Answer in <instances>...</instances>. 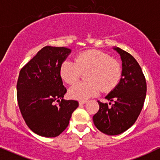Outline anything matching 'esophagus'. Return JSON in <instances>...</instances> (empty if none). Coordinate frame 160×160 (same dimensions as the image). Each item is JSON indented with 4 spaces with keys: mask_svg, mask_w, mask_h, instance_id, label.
I'll return each instance as SVG.
<instances>
[{
    "mask_svg": "<svg viewBox=\"0 0 160 160\" xmlns=\"http://www.w3.org/2000/svg\"><path fill=\"white\" fill-rule=\"evenodd\" d=\"M87 102V100H80V102H79V104L80 105H83V104H85Z\"/></svg>",
    "mask_w": 160,
    "mask_h": 160,
    "instance_id": "obj_1",
    "label": "esophagus"
}]
</instances>
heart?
Instances as JSON below:
<instances>
[{"instance_id": "b5f03b06", "label": "heart", "mask_w": 160, "mask_h": 160, "mask_svg": "<svg viewBox=\"0 0 160 160\" xmlns=\"http://www.w3.org/2000/svg\"><path fill=\"white\" fill-rule=\"evenodd\" d=\"M88 82H80L69 90V97L77 100H86L103 91H111L122 77V67L108 54L97 50H90L78 54L75 62L66 60L60 66L61 78L68 84H73L83 73Z\"/></svg>"}]
</instances>
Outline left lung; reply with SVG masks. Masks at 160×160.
Listing matches in <instances>:
<instances>
[{
  "label": "left lung",
  "instance_id": "1",
  "mask_svg": "<svg viewBox=\"0 0 160 160\" xmlns=\"http://www.w3.org/2000/svg\"><path fill=\"white\" fill-rule=\"evenodd\" d=\"M122 59V77L117 86L105 97L109 105L98 101L99 110L93 116L96 128L107 135H117L129 129L143 108L147 85L135 58L119 48H114Z\"/></svg>",
  "mask_w": 160,
  "mask_h": 160
}]
</instances>
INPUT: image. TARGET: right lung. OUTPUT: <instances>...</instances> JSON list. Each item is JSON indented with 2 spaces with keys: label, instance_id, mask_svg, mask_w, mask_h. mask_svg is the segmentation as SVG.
Masks as SVG:
<instances>
[{
  "label": "right lung",
  "instance_id": "right-lung-1",
  "mask_svg": "<svg viewBox=\"0 0 160 160\" xmlns=\"http://www.w3.org/2000/svg\"><path fill=\"white\" fill-rule=\"evenodd\" d=\"M71 52L65 47L46 46L21 69L17 81V101L23 119L35 134L55 138L66 130L72 113L78 107L75 100L63 99L59 69ZM57 101L58 104H55Z\"/></svg>",
  "mask_w": 160,
  "mask_h": 160
}]
</instances>
